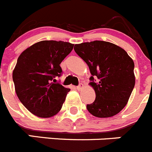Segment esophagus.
<instances>
[{"mask_svg": "<svg viewBox=\"0 0 152 152\" xmlns=\"http://www.w3.org/2000/svg\"><path fill=\"white\" fill-rule=\"evenodd\" d=\"M83 88V83H80V84H79V86L76 87V88H77L78 91H79V90H81V89Z\"/></svg>", "mask_w": 152, "mask_h": 152, "instance_id": "1", "label": "esophagus"}]
</instances>
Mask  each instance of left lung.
Wrapping results in <instances>:
<instances>
[{
  "label": "left lung",
  "instance_id": "1",
  "mask_svg": "<svg viewBox=\"0 0 152 152\" xmlns=\"http://www.w3.org/2000/svg\"><path fill=\"white\" fill-rule=\"evenodd\" d=\"M74 50L92 75L89 79L96 98L87 110L98 118L115 115L126 106L135 86L134 61L122 48L106 41L76 44Z\"/></svg>",
  "mask_w": 152,
  "mask_h": 152
}]
</instances>
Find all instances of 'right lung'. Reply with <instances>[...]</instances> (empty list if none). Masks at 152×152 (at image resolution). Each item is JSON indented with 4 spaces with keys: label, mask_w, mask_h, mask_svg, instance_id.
<instances>
[{
    "label": "right lung",
    "mask_w": 152,
    "mask_h": 152,
    "mask_svg": "<svg viewBox=\"0 0 152 152\" xmlns=\"http://www.w3.org/2000/svg\"><path fill=\"white\" fill-rule=\"evenodd\" d=\"M73 44L43 40L25 49L18 57L12 80L21 103L32 114L49 118L61 110L70 89L57 83L62 61L73 50Z\"/></svg>",
    "instance_id": "1"
}]
</instances>
